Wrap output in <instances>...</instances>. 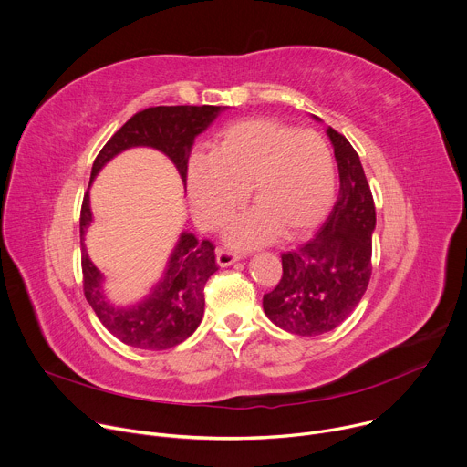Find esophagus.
I'll return each mask as SVG.
<instances>
[{
  "label": "esophagus",
  "mask_w": 467,
  "mask_h": 467,
  "mask_svg": "<svg viewBox=\"0 0 467 467\" xmlns=\"http://www.w3.org/2000/svg\"><path fill=\"white\" fill-rule=\"evenodd\" d=\"M216 260H218V265L225 268V265H231V264L238 262L240 254H236L234 251H229V249H218L216 251Z\"/></svg>",
  "instance_id": "34e87169"
}]
</instances>
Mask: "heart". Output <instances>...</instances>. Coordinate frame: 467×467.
Returning <instances> with one entry per match:
<instances>
[{
    "label": "heart",
    "mask_w": 467,
    "mask_h": 467,
    "mask_svg": "<svg viewBox=\"0 0 467 467\" xmlns=\"http://www.w3.org/2000/svg\"><path fill=\"white\" fill-rule=\"evenodd\" d=\"M251 199L256 209L229 227V242L249 247L275 238H297L317 227L337 190L335 159L314 130H296L274 119L229 125L213 155L188 164V195L195 222L223 227Z\"/></svg>",
    "instance_id": "obj_1"
}]
</instances>
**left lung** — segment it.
Instances as JSON below:
<instances>
[{"instance_id": "obj_1", "label": "left lung", "mask_w": 467, "mask_h": 467, "mask_svg": "<svg viewBox=\"0 0 467 467\" xmlns=\"http://www.w3.org/2000/svg\"><path fill=\"white\" fill-rule=\"evenodd\" d=\"M327 137L340 173L338 199L314 238L281 254L283 277L262 299L265 316L299 337H317L346 321L371 277L373 195L349 140L332 127Z\"/></svg>"}]
</instances>
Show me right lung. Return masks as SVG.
Instances as JSON below:
<instances>
[{
  "instance_id": "right-lung-1",
  "label": "right lung",
  "mask_w": 467,
  "mask_h": 467,
  "mask_svg": "<svg viewBox=\"0 0 467 467\" xmlns=\"http://www.w3.org/2000/svg\"><path fill=\"white\" fill-rule=\"evenodd\" d=\"M227 107L177 105L150 107L125 121L103 146L92 164L90 184L99 170L116 155L130 148H153L175 164L184 186L188 159L197 135ZM88 184V190H90ZM85 193L81 207V265L83 290L103 327L125 346L162 351L184 342L199 327L205 312V285L218 272L214 245L211 240H197L192 233H181L162 279L137 305L116 306L103 294V275L88 258L85 234L92 223L90 193Z\"/></svg>"
}]
</instances>
